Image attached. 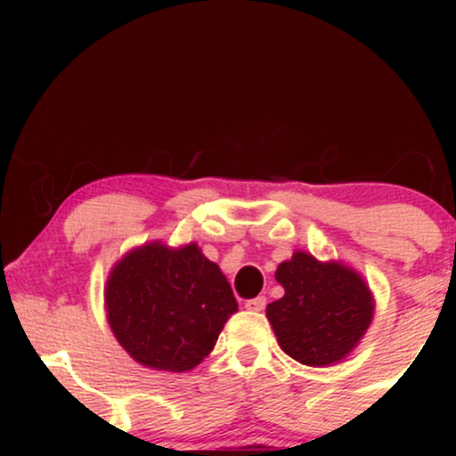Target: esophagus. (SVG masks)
I'll use <instances>...</instances> for the list:
<instances>
[{"instance_id":"1","label":"esophagus","mask_w":456,"mask_h":456,"mask_svg":"<svg viewBox=\"0 0 456 456\" xmlns=\"http://www.w3.org/2000/svg\"><path fill=\"white\" fill-rule=\"evenodd\" d=\"M246 311H253V313H259V311H264L265 308V297L264 296H257V297H253V300H246Z\"/></svg>"}]
</instances>
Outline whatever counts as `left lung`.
Masks as SVG:
<instances>
[{"mask_svg":"<svg viewBox=\"0 0 456 456\" xmlns=\"http://www.w3.org/2000/svg\"><path fill=\"white\" fill-rule=\"evenodd\" d=\"M274 276L285 296L265 317L282 352L300 364L330 366L358 347L375 315L373 291L358 270L296 250Z\"/></svg>","mask_w":456,"mask_h":456,"instance_id":"obj_1","label":"left lung"}]
</instances>
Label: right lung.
Segmentation results:
<instances>
[{"mask_svg":"<svg viewBox=\"0 0 456 456\" xmlns=\"http://www.w3.org/2000/svg\"><path fill=\"white\" fill-rule=\"evenodd\" d=\"M113 337L134 362L184 373L212 352L238 311L232 285L195 242L151 240L115 261L104 285Z\"/></svg>","mask_w":456,"mask_h":456,"instance_id":"obj_1","label":"right lung"}]
</instances>
